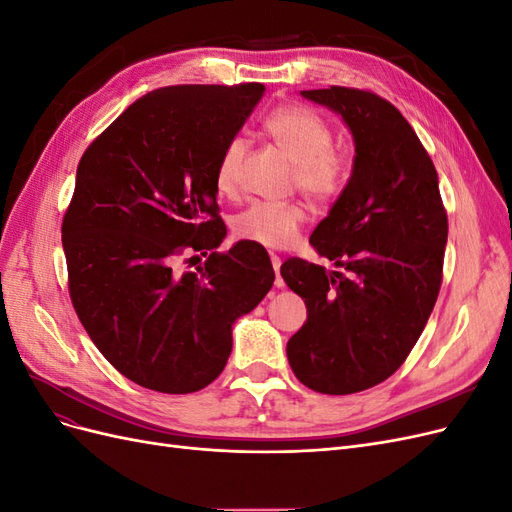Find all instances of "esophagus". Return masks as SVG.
Returning <instances> with one entry per match:
<instances>
[{"mask_svg": "<svg viewBox=\"0 0 512 512\" xmlns=\"http://www.w3.org/2000/svg\"><path fill=\"white\" fill-rule=\"evenodd\" d=\"M271 265H273V271H275V286H277V288H282V286H284V280H282V275H280L282 258H280V256H275V254H271Z\"/></svg>", "mask_w": 512, "mask_h": 512, "instance_id": "1", "label": "esophagus"}]
</instances>
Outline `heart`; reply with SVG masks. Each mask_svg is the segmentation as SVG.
<instances>
[{"label":"heart","mask_w":512,"mask_h":512,"mask_svg":"<svg viewBox=\"0 0 512 512\" xmlns=\"http://www.w3.org/2000/svg\"><path fill=\"white\" fill-rule=\"evenodd\" d=\"M262 130L288 160L294 162L292 183L316 205H331L344 194L352 162L348 151L333 145L335 130L318 111L301 104L277 106L262 119ZM247 145L235 136L224 145L215 164V188L230 196L239 188V170ZM309 218L303 203H254L241 211L232 230L243 241L286 247L297 239Z\"/></svg>","instance_id":"obj_1"}]
</instances>
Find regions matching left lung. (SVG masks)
<instances>
[{
	"instance_id": "8db88e82",
	"label": "left lung",
	"mask_w": 512,
	"mask_h": 512,
	"mask_svg": "<svg viewBox=\"0 0 512 512\" xmlns=\"http://www.w3.org/2000/svg\"><path fill=\"white\" fill-rule=\"evenodd\" d=\"M301 94L342 115L356 156L344 194L309 237L337 269L282 265L307 305L286 352L307 389L350 395L393 376L421 337L442 286L448 218L436 166L389 100L337 85Z\"/></svg>"
}]
</instances>
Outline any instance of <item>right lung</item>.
<instances>
[{
  "label": "right lung",
  "instance_id": "1",
  "mask_svg": "<svg viewBox=\"0 0 512 512\" xmlns=\"http://www.w3.org/2000/svg\"><path fill=\"white\" fill-rule=\"evenodd\" d=\"M265 85H173L130 104L76 168L61 222L68 290L91 342L145 389L183 395L222 374L232 324L265 299L267 250L226 237L215 164ZM208 260L181 272L185 255Z\"/></svg>",
  "mask_w": 512,
  "mask_h": 512
}]
</instances>
